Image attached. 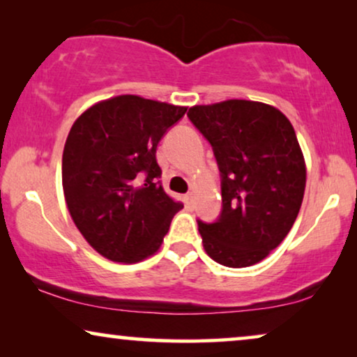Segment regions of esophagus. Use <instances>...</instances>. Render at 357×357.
<instances>
[{"label": "esophagus", "mask_w": 357, "mask_h": 357, "mask_svg": "<svg viewBox=\"0 0 357 357\" xmlns=\"http://www.w3.org/2000/svg\"><path fill=\"white\" fill-rule=\"evenodd\" d=\"M183 203H185V206L188 208V210H192V208H193V195H192V193H187V195L183 197Z\"/></svg>", "instance_id": "obj_1"}]
</instances>
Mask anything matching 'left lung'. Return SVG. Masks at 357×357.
<instances>
[{"label": "left lung", "mask_w": 357, "mask_h": 357, "mask_svg": "<svg viewBox=\"0 0 357 357\" xmlns=\"http://www.w3.org/2000/svg\"><path fill=\"white\" fill-rule=\"evenodd\" d=\"M187 116L221 177L220 216L197 220L203 248L226 267L252 266L284 241L302 206L307 170L294 126L274 106L246 100L193 106Z\"/></svg>", "instance_id": "left-lung-1"}]
</instances>
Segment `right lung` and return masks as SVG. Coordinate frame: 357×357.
<instances>
[{"instance_id": "obj_1", "label": "right lung", "mask_w": 357, "mask_h": 357, "mask_svg": "<svg viewBox=\"0 0 357 357\" xmlns=\"http://www.w3.org/2000/svg\"><path fill=\"white\" fill-rule=\"evenodd\" d=\"M187 108L121 95L73 123L62 155L63 195L90 246L114 262H139L160 248L175 213L155 151Z\"/></svg>"}]
</instances>
